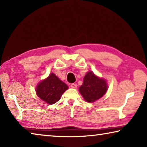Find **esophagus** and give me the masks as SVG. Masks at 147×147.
Segmentation results:
<instances>
[{
	"label": "esophagus",
	"instance_id": "esophagus-1",
	"mask_svg": "<svg viewBox=\"0 0 147 147\" xmlns=\"http://www.w3.org/2000/svg\"><path fill=\"white\" fill-rule=\"evenodd\" d=\"M71 87L72 88H74V89H75V88H77V85L76 84H71Z\"/></svg>",
	"mask_w": 147,
	"mask_h": 147
}]
</instances>
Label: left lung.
<instances>
[{"mask_svg": "<svg viewBox=\"0 0 147 147\" xmlns=\"http://www.w3.org/2000/svg\"><path fill=\"white\" fill-rule=\"evenodd\" d=\"M108 86L104 80L89 72L84 78V82L79 88L82 96L88 102H93L101 98L106 93Z\"/></svg>", "mask_w": 147, "mask_h": 147, "instance_id": "obj_1", "label": "left lung"}]
</instances>
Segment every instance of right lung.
I'll use <instances>...</instances> for the list:
<instances>
[{"label": "right lung", "mask_w": 147, "mask_h": 147, "mask_svg": "<svg viewBox=\"0 0 147 147\" xmlns=\"http://www.w3.org/2000/svg\"><path fill=\"white\" fill-rule=\"evenodd\" d=\"M68 86L55 74L51 73L48 78L38 84L36 88L38 96L49 104L58 102Z\"/></svg>", "instance_id": "add662e5"}]
</instances>
